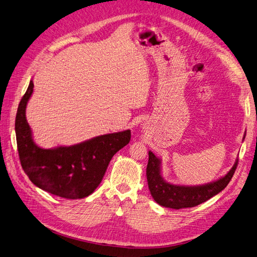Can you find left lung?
Returning a JSON list of instances; mask_svg holds the SVG:
<instances>
[{"label": "left lung", "instance_id": "left-lung-1", "mask_svg": "<svg viewBox=\"0 0 257 257\" xmlns=\"http://www.w3.org/2000/svg\"><path fill=\"white\" fill-rule=\"evenodd\" d=\"M148 155L146 175L151 196L157 203L175 210L193 207L217 195L229 184L238 165V160H235L230 171L213 183L200 186H180L165 182L161 175V160L151 151Z\"/></svg>", "mask_w": 257, "mask_h": 257}]
</instances>
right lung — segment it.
Returning <instances> with one entry per match:
<instances>
[{
    "label": "right lung",
    "instance_id": "obj_1",
    "mask_svg": "<svg viewBox=\"0 0 257 257\" xmlns=\"http://www.w3.org/2000/svg\"><path fill=\"white\" fill-rule=\"evenodd\" d=\"M30 81L19 102L15 131L20 163L31 182L52 195L82 199L93 193L105 175L110 160L131 141V131L100 135L83 143L43 149L33 142L26 119V107L33 93Z\"/></svg>",
    "mask_w": 257,
    "mask_h": 257
}]
</instances>
